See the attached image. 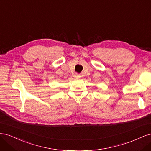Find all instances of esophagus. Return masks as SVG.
<instances>
[{
    "instance_id": "obj_1",
    "label": "esophagus",
    "mask_w": 151,
    "mask_h": 151,
    "mask_svg": "<svg viewBox=\"0 0 151 151\" xmlns=\"http://www.w3.org/2000/svg\"><path fill=\"white\" fill-rule=\"evenodd\" d=\"M75 76H76V77H80V75H79V74H76Z\"/></svg>"
}]
</instances>
